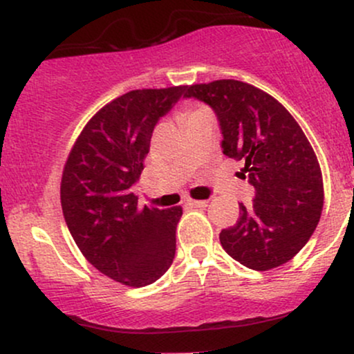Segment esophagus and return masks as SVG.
<instances>
[{
  "label": "esophagus",
  "mask_w": 354,
  "mask_h": 354,
  "mask_svg": "<svg viewBox=\"0 0 354 354\" xmlns=\"http://www.w3.org/2000/svg\"><path fill=\"white\" fill-rule=\"evenodd\" d=\"M188 205L191 208H206L208 206V201L205 200H188Z\"/></svg>",
  "instance_id": "1"
}]
</instances>
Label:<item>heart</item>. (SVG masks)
Segmentation results:
<instances>
[{"label":"heart","mask_w":354,"mask_h":354,"mask_svg":"<svg viewBox=\"0 0 354 354\" xmlns=\"http://www.w3.org/2000/svg\"><path fill=\"white\" fill-rule=\"evenodd\" d=\"M189 115H193V113H189V111H186V113H185V115H183V118H188V116H189Z\"/></svg>","instance_id":"obj_1"}]
</instances>
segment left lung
<instances>
[{
  "mask_svg": "<svg viewBox=\"0 0 354 354\" xmlns=\"http://www.w3.org/2000/svg\"><path fill=\"white\" fill-rule=\"evenodd\" d=\"M219 121L223 154L243 161L253 206L239 205L236 225L219 233L231 258L256 271L290 261L311 238L323 209V178L310 141L288 109L236 80L186 86Z\"/></svg>",
  "mask_w": 354,
  "mask_h": 354,
  "instance_id": "obj_1",
  "label": "left lung"
}]
</instances>
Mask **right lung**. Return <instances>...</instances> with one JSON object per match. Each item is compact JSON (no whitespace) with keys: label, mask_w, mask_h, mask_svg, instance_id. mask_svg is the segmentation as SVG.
I'll use <instances>...</instances> for the list:
<instances>
[{"label":"right lung","mask_w":354,"mask_h":354,"mask_svg":"<svg viewBox=\"0 0 354 354\" xmlns=\"http://www.w3.org/2000/svg\"><path fill=\"white\" fill-rule=\"evenodd\" d=\"M186 86L135 89L96 113L73 146L61 178V208L84 258L108 278L141 288L160 279L176 251L183 209L140 208L133 186L153 129Z\"/></svg>","instance_id":"add662e5"}]
</instances>
